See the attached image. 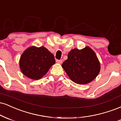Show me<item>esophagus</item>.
Wrapping results in <instances>:
<instances>
[{
    "label": "esophagus",
    "instance_id": "esophagus-1",
    "mask_svg": "<svg viewBox=\"0 0 121 121\" xmlns=\"http://www.w3.org/2000/svg\"><path fill=\"white\" fill-rule=\"evenodd\" d=\"M56 62H58V63H62V62H63V60H62V59H60V60H58V59H56Z\"/></svg>",
    "mask_w": 121,
    "mask_h": 121
}]
</instances>
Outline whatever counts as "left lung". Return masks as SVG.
Segmentation results:
<instances>
[{"mask_svg":"<svg viewBox=\"0 0 121 121\" xmlns=\"http://www.w3.org/2000/svg\"><path fill=\"white\" fill-rule=\"evenodd\" d=\"M62 66L71 80L79 84L90 83L100 70L97 56L89 47L82 50H71Z\"/></svg>","mask_w":121,"mask_h":121,"instance_id":"left-lung-1","label":"left lung"}]
</instances>
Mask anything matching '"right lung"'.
<instances>
[{
  "instance_id": "add662e5",
  "label": "right lung",
  "mask_w": 121,
  "mask_h": 121,
  "mask_svg": "<svg viewBox=\"0 0 121 121\" xmlns=\"http://www.w3.org/2000/svg\"><path fill=\"white\" fill-rule=\"evenodd\" d=\"M54 55L43 46H32L21 55L20 67L22 73L34 80H38L45 75L55 64Z\"/></svg>"
}]
</instances>
